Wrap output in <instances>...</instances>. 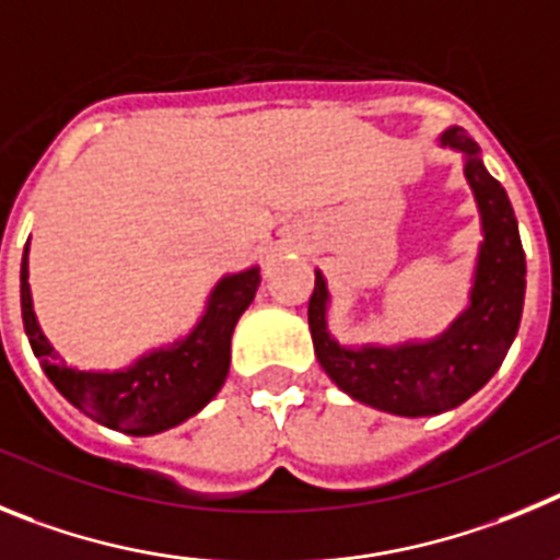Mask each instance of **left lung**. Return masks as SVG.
<instances>
[{
  "mask_svg": "<svg viewBox=\"0 0 560 560\" xmlns=\"http://www.w3.org/2000/svg\"><path fill=\"white\" fill-rule=\"evenodd\" d=\"M441 144L463 153V175L480 211L482 243L468 306L432 340L396 346H340L326 326L329 287L315 270L310 331L315 357L351 399L393 416H438L475 396L505 360L525 306V250L508 192L486 170L480 148L463 128H446Z\"/></svg>",
  "mask_w": 560,
  "mask_h": 560,
  "instance_id": "1",
  "label": "left lung"
}]
</instances>
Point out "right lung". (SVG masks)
I'll use <instances>...</instances> for the list:
<instances>
[{
    "label": "right lung",
    "mask_w": 560,
    "mask_h": 560,
    "mask_svg": "<svg viewBox=\"0 0 560 560\" xmlns=\"http://www.w3.org/2000/svg\"><path fill=\"white\" fill-rule=\"evenodd\" d=\"M30 240L22 256V317L33 354L69 405L97 424L125 435H155L184 424L223 387L231 365V335L259 290V268L231 273L214 284L195 329L173 346L153 349L119 371H78L60 360L33 312L27 270Z\"/></svg>",
    "instance_id": "add662e5"
}]
</instances>
